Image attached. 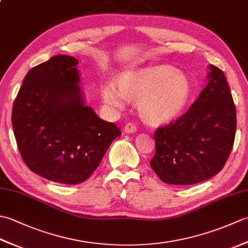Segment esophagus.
Instances as JSON below:
<instances>
[{"mask_svg":"<svg viewBox=\"0 0 248 248\" xmlns=\"http://www.w3.org/2000/svg\"><path fill=\"white\" fill-rule=\"evenodd\" d=\"M124 130L125 133H134V132H136L138 128H136V125L133 123H128L127 124L124 125Z\"/></svg>","mask_w":248,"mask_h":248,"instance_id":"esophagus-1","label":"esophagus"}]
</instances>
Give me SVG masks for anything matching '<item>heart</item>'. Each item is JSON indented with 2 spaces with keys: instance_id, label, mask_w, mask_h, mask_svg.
Returning <instances> with one entry per match:
<instances>
[{
  "instance_id": "b5f03b06",
  "label": "heart",
  "mask_w": 248,
  "mask_h": 248,
  "mask_svg": "<svg viewBox=\"0 0 248 248\" xmlns=\"http://www.w3.org/2000/svg\"><path fill=\"white\" fill-rule=\"evenodd\" d=\"M104 84L102 98L113 109H123L128 100L136 101L140 117L149 124H162L182 113L192 86L186 73L170 66H149L128 71Z\"/></svg>"
}]
</instances>
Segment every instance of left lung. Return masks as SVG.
<instances>
[{"label":"left lung","mask_w":248,"mask_h":248,"mask_svg":"<svg viewBox=\"0 0 248 248\" xmlns=\"http://www.w3.org/2000/svg\"><path fill=\"white\" fill-rule=\"evenodd\" d=\"M209 83L186 114L155 130L151 168L163 182L189 186L223 170L232 150L236 110L224 72L210 65Z\"/></svg>","instance_id":"obj_1"}]
</instances>
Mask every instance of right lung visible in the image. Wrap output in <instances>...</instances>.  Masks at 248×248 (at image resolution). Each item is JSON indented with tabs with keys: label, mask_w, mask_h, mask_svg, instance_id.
Returning <instances> with one entry per match:
<instances>
[{
	"label": "right lung",
	"mask_w": 248,
	"mask_h": 248,
	"mask_svg": "<svg viewBox=\"0 0 248 248\" xmlns=\"http://www.w3.org/2000/svg\"><path fill=\"white\" fill-rule=\"evenodd\" d=\"M78 60L56 55L28 72L15 99L12 123L30 170L50 181L78 184L92 176L110 143L121 135L113 123L86 107Z\"/></svg>",
	"instance_id": "add662e5"
}]
</instances>
